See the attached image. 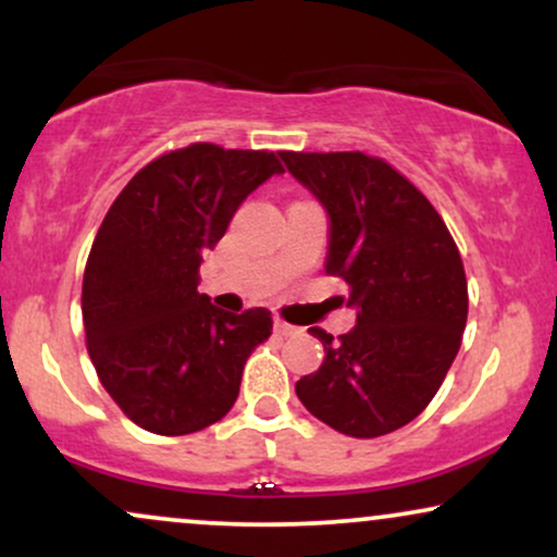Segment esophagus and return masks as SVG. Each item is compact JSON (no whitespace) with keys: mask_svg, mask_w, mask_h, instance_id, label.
I'll return each instance as SVG.
<instances>
[{"mask_svg":"<svg viewBox=\"0 0 557 557\" xmlns=\"http://www.w3.org/2000/svg\"><path fill=\"white\" fill-rule=\"evenodd\" d=\"M274 332H277V335H296V332H298V327H293V324H287L285 322V319H274Z\"/></svg>","mask_w":557,"mask_h":557,"instance_id":"1","label":"esophagus"}]
</instances>
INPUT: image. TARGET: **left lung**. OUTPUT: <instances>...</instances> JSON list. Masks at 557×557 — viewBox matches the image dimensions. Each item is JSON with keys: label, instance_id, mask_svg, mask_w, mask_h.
<instances>
[{"label": "left lung", "instance_id": "1", "mask_svg": "<svg viewBox=\"0 0 557 557\" xmlns=\"http://www.w3.org/2000/svg\"><path fill=\"white\" fill-rule=\"evenodd\" d=\"M287 172L330 216L324 272L350 287L356 327L335 341L324 330L314 374L296 395L348 437H380L430 406L461 348L469 287L443 216L385 159L361 151H280Z\"/></svg>", "mask_w": 557, "mask_h": 557}]
</instances>
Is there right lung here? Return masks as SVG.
<instances>
[{
	"label": "right lung",
	"instance_id": "1",
	"mask_svg": "<svg viewBox=\"0 0 557 557\" xmlns=\"http://www.w3.org/2000/svg\"><path fill=\"white\" fill-rule=\"evenodd\" d=\"M272 151L190 144L133 175L96 233L83 272V327L101 385L140 430L181 437L233 408L272 314L216 309L198 267L261 183Z\"/></svg>",
	"mask_w": 557,
	"mask_h": 557
}]
</instances>
